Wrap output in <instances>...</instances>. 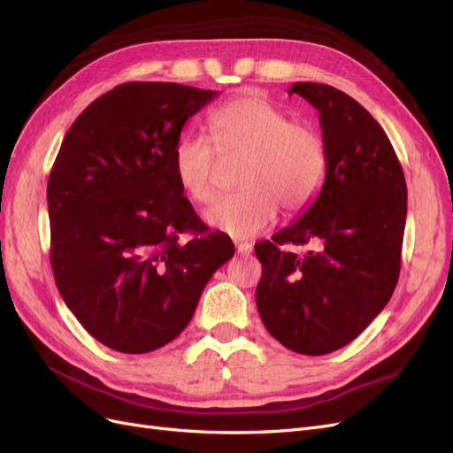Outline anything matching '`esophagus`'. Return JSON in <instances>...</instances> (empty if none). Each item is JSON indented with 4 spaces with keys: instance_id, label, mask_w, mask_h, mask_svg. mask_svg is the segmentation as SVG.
Listing matches in <instances>:
<instances>
[{
    "instance_id": "34e87169",
    "label": "esophagus",
    "mask_w": 453,
    "mask_h": 453,
    "mask_svg": "<svg viewBox=\"0 0 453 453\" xmlns=\"http://www.w3.org/2000/svg\"><path fill=\"white\" fill-rule=\"evenodd\" d=\"M235 249L241 256H249L252 254V244L250 242H235Z\"/></svg>"
}]
</instances>
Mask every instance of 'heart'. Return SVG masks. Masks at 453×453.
<instances>
[{
	"instance_id": "obj_1",
	"label": "heart",
	"mask_w": 453,
	"mask_h": 453,
	"mask_svg": "<svg viewBox=\"0 0 453 453\" xmlns=\"http://www.w3.org/2000/svg\"><path fill=\"white\" fill-rule=\"evenodd\" d=\"M214 146L203 136L178 140L174 174L186 196L199 204L218 191L224 163L241 161L235 196L218 201L204 212L218 231L249 239L287 214L303 212L325 184L326 142L315 127L292 121L290 115L257 93L241 95L209 118Z\"/></svg>"
}]
</instances>
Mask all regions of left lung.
<instances>
[{
	"label": "left lung",
	"instance_id": "obj_1",
	"mask_svg": "<svg viewBox=\"0 0 453 453\" xmlns=\"http://www.w3.org/2000/svg\"><path fill=\"white\" fill-rule=\"evenodd\" d=\"M319 110L328 169L313 204L256 242V305L290 351L326 355L353 342L391 300L406 226V180L389 138L355 98L322 83H294ZM282 243H309L302 257Z\"/></svg>",
	"mask_w": 453,
	"mask_h": 453
}]
</instances>
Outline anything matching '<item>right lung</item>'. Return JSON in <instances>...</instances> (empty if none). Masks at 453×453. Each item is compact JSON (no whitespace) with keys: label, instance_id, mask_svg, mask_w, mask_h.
<instances>
[{"label":"right lung","instance_id":"1","mask_svg":"<svg viewBox=\"0 0 453 453\" xmlns=\"http://www.w3.org/2000/svg\"><path fill=\"white\" fill-rule=\"evenodd\" d=\"M216 95L123 83L90 102L62 140L47 184L50 265L64 303L113 351L173 342L235 254L201 222L173 165L186 121Z\"/></svg>","mask_w":453,"mask_h":453}]
</instances>
